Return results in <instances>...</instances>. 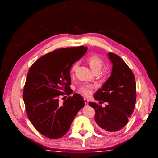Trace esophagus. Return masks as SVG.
<instances>
[{
	"instance_id": "obj_1",
	"label": "esophagus",
	"mask_w": 158,
	"mask_h": 158,
	"mask_svg": "<svg viewBox=\"0 0 158 158\" xmlns=\"http://www.w3.org/2000/svg\"><path fill=\"white\" fill-rule=\"evenodd\" d=\"M84 101L85 103V106H88L89 100L86 98H84Z\"/></svg>"
}]
</instances>
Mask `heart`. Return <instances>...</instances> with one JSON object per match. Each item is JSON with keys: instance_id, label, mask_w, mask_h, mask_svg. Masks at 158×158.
Returning <instances> with one entry per match:
<instances>
[{"instance_id": "obj_1", "label": "heart", "mask_w": 158, "mask_h": 158, "mask_svg": "<svg viewBox=\"0 0 158 158\" xmlns=\"http://www.w3.org/2000/svg\"><path fill=\"white\" fill-rule=\"evenodd\" d=\"M87 62L90 65L91 69L95 72H99L103 66V61L100 57L97 55H92L89 57L87 59ZM77 66V63H75L73 64L71 68V72H73ZM95 85L92 84L86 83L83 85L79 89V92L85 96L90 95L92 89L95 88Z\"/></svg>"}]
</instances>
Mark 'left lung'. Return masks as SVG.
<instances>
[{"mask_svg":"<svg viewBox=\"0 0 158 158\" xmlns=\"http://www.w3.org/2000/svg\"><path fill=\"white\" fill-rule=\"evenodd\" d=\"M112 63L111 76L96 92L94 98L103 107L94 102H89L95 109V120L99 129L105 133L116 132L126 126L132 115L136 100V82L131 69L118 55L109 52Z\"/></svg>","mask_w":158,"mask_h":158,"instance_id":"left-lung-1","label":"left lung"}]
</instances>
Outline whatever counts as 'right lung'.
<instances>
[{
	"label": "right lung",
	"mask_w": 158,
	"mask_h": 158,
	"mask_svg": "<svg viewBox=\"0 0 158 158\" xmlns=\"http://www.w3.org/2000/svg\"><path fill=\"white\" fill-rule=\"evenodd\" d=\"M87 49L81 46L53 51L38 59L28 71L23 93L26 114L35 128L47 138L64 135L85 105L78 94L68 96L62 105L58 98L69 94L70 70Z\"/></svg>",
	"instance_id": "right-lung-1"
}]
</instances>
